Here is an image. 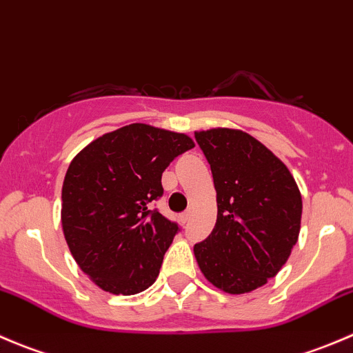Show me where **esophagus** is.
Segmentation results:
<instances>
[{
  "instance_id": "obj_1",
  "label": "esophagus",
  "mask_w": 353,
  "mask_h": 353,
  "mask_svg": "<svg viewBox=\"0 0 353 353\" xmlns=\"http://www.w3.org/2000/svg\"><path fill=\"white\" fill-rule=\"evenodd\" d=\"M190 219H191V210H188V212L181 213V220H183V223L190 222Z\"/></svg>"
}]
</instances>
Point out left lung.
<instances>
[{"label":"left lung","instance_id":"8db88e82","mask_svg":"<svg viewBox=\"0 0 353 353\" xmlns=\"http://www.w3.org/2000/svg\"><path fill=\"white\" fill-rule=\"evenodd\" d=\"M216 191V222L194 258L205 279L227 294L263 287L299 239L302 196L285 163L241 130L194 131Z\"/></svg>","mask_w":353,"mask_h":353}]
</instances>
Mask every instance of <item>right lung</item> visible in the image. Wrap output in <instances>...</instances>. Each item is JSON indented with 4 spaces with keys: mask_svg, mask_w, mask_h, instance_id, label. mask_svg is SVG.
Returning <instances> with one entry per match:
<instances>
[{
    "mask_svg": "<svg viewBox=\"0 0 353 353\" xmlns=\"http://www.w3.org/2000/svg\"><path fill=\"white\" fill-rule=\"evenodd\" d=\"M194 147L188 134L133 123L74 155L61 191L63 234L74 261L102 290L134 295L159 276L179 227L148 210L162 172Z\"/></svg>",
    "mask_w": 353,
    "mask_h": 353,
    "instance_id": "right-lung-1",
    "label": "right lung"
}]
</instances>
